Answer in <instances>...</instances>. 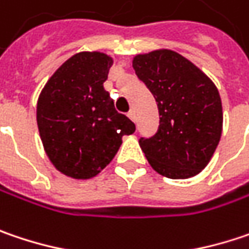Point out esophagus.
I'll return each instance as SVG.
<instances>
[{
  "label": "esophagus",
  "mask_w": 249,
  "mask_h": 249,
  "mask_svg": "<svg viewBox=\"0 0 249 249\" xmlns=\"http://www.w3.org/2000/svg\"><path fill=\"white\" fill-rule=\"evenodd\" d=\"M127 116H129V119H130L132 122H136V113H134V110H130Z\"/></svg>",
  "instance_id": "esophagus-1"
}]
</instances>
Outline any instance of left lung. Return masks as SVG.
I'll list each match as a JSON object with an SVG mask.
<instances>
[{
	"label": "left lung",
	"mask_w": 249,
	"mask_h": 249,
	"mask_svg": "<svg viewBox=\"0 0 249 249\" xmlns=\"http://www.w3.org/2000/svg\"><path fill=\"white\" fill-rule=\"evenodd\" d=\"M133 69L156 99L157 133L139 144L159 174L190 178L210 163L222 132L217 86L183 55L157 49L133 58Z\"/></svg>",
	"instance_id": "8db88e82"
}]
</instances>
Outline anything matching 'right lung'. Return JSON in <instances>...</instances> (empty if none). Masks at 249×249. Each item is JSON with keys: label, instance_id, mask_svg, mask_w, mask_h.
I'll list each match as a JSON object with an SVG mask.
<instances>
[{"label": "right lung", "instance_id": "add662e5", "mask_svg": "<svg viewBox=\"0 0 249 249\" xmlns=\"http://www.w3.org/2000/svg\"><path fill=\"white\" fill-rule=\"evenodd\" d=\"M113 59L103 52H79L63 62L44 86L36 123L45 153L62 174L88 180L116 156L134 123L117 113L103 83Z\"/></svg>", "mask_w": 249, "mask_h": 249}]
</instances>
